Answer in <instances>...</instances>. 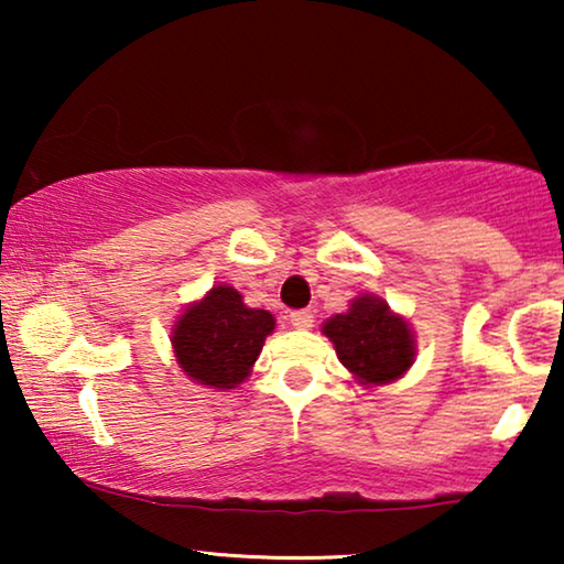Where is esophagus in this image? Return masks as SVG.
I'll return each instance as SVG.
<instances>
[{"mask_svg": "<svg viewBox=\"0 0 564 564\" xmlns=\"http://www.w3.org/2000/svg\"><path fill=\"white\" fill-rule=\"evenodd\" d=\"M290 323L300 330H307L313 328V313L311 311H292L290 313Z\"/></svg>", "mask_w": 564, "mask_h": 564, "instance_id": "esophagus-1", "label": "esophagus"}]
</instances>
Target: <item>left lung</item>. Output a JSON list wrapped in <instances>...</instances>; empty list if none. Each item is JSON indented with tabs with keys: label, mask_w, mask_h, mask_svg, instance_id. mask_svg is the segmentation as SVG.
Returning <instances> with one entry per match:
<instances>
[{
	"label": "left lung",
	"mask_w": 564,
	"mask_h": 564,
	"mask_svg": "<svg viewBox=\"0 0 564 564\" xmlns=\"http://www.w3.org/2000/svg\"><path fill=\"white\" fill-rule=\"evenodd\" d=\"M334 344L336 357L351 380L365 388H382L403 377L415 361V334L408 318L382 297L361 292L349 311L336 313L321 326Z\"/></svg>",
	"instance_id": "obj_1"
}]
</instances>
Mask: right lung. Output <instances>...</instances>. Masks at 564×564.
<instances>
[{"label": "right lung", "instance_id": "obj_1", "mask_svg": "<svg viewBox=\"0 0 564 564\" xmlns=\"http://www.w3.org/2000/svg\"><path fill=\"white\" fill-rule=\"evenodd\" d=\"M274 315L249 307L230 284H213L203 297L184 307L172 326L176 367L195 384L234 390L251 375Z\"/></svg>", "mask_w": 564, "mask_h": 564}]
</instances>
